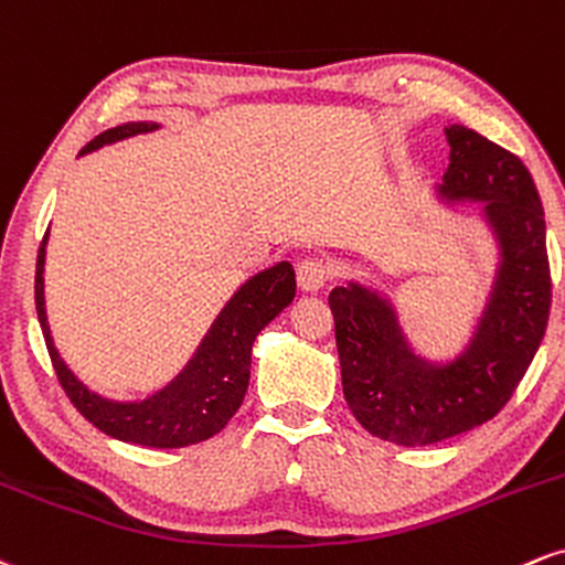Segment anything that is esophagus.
Segmentation results:
<instances>
[{
    "instance_id": "1",
    "label": "esophagus",
    "mask_w": 565,
    "mask_h": 565,
    "mask_svg": "<svg viewBox=\"0 0 565 565\" xmlns=\"http://www.w3.org/2000/svg\"><path fill=\"white\" fill-rule=\"evenodd\" d=\"M330 277L328 262L322 258H303L296 269V280L301 285V290H320Z\"/></svg>"
}]
</instances>
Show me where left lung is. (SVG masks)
<instances>
[{"instance_id":"8db88e82","label":"left lung","mask_w":565,"mask_h":565,"mask_svg":"<svg viewBox=\"0 0 565 565\" xmlns=\"http://www.w3.org/2000/svg\"><path fill=\"white\" fill-rule=\"evenodd\" d=\"M444 201L483 203L500 267L476 333L452 362L415 354L388 298L360 282L330 290L343 396L364 430L399 447H426L481 426L526 375L550 317L545 211L519 156L479 131L449 126Z\"/></svg>"}]
</instances>
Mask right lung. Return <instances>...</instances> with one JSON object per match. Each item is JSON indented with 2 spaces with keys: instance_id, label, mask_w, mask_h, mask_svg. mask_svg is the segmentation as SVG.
<instances>
[{
  "instance_id": "right-lung-1",
  "label": "right lung",
  "mask_w": 565,
  "mask_h": 565,
  "mask_svg": "<svg viewBox=\"0 0 565 565\" xmlns=\"http://www.w3.org/2000/svg\"><path fill=\"white\" fill-rule=\"evenodd\" d=\"M152 121H129L103 131L92 139L78 156L118 142V139L148 135L156 131ZM44 256L46 235L39 245L36 256V315L42 322V333L55 367L60 386H63L73 407L82 413L92 426L113 436L118 441L139 444V447L177 449L205 441L218 434L230 423L243 404L250 377V349L264 324L275 320L296 296V271L288 262L258 271L248 282L241 285L227 307L218 311L211 330L198 347L192 360L184 364L169 386L148 396L142 402H113L95 394L71 373L68 364L60 360L52 343L50 324L44 311Z\"/></svg>"
}]
</instances>
